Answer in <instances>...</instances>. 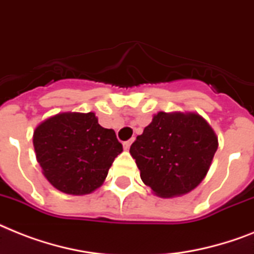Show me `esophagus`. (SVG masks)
Segmentation results:
<instances>
[{
    "mask_svg": "<svg viewBox=\"0 0 254 254\" xmlns=\"http://www.w3.org/2000/svg\"><path fill=\"white\" fill-rule=\"evenodd\" d=\"M131 142H133V141H131V139H129V141H125V142H124V143H123L124 148H125V150H129V147H130V145H131Z\"/></svg>",
    "mask_w": 254,
    "mask_h": 254,
    "instance_id": "34e87169",
    "label": "esophagus"
}]
</instances>
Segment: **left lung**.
Instances as JSON below:
<instances>
[{
    "instance_id": "left-lung-1",
    "label": "left lung",
    "mask_w": 254,
    "mask_h": 254,
    "mask_svg": "<svg viewBox=\"0 0 254 254\" xmlns=\"http://www.w3.org/2000/svg\"><path fill=\"white\" fill-rule=\"evenodd\" d=\"M218 137L198 113L158 112L130 146L145 185L163 198L187 194L207 175Z\"/></svg>"
}]
</instances>
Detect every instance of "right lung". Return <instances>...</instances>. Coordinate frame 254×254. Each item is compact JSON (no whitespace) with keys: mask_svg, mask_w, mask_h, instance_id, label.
Masks as SVG:
<instances>
[{"mask_svg":"<svg viewBox=\"0 0 254 254\" xmlns=\"http://www.w3.org/2000/svg\"><path fill=\"white\" fill-rule=\"evenodd\" d=\"M34 148L47 180L66 194H88L106 180L123 152L112 129L99 125L94 112H64L40 123Z\"/></svg>","mask_w":254,"mask_h":254,"instance_id":"1","label":"right lung"}]
</instances>
